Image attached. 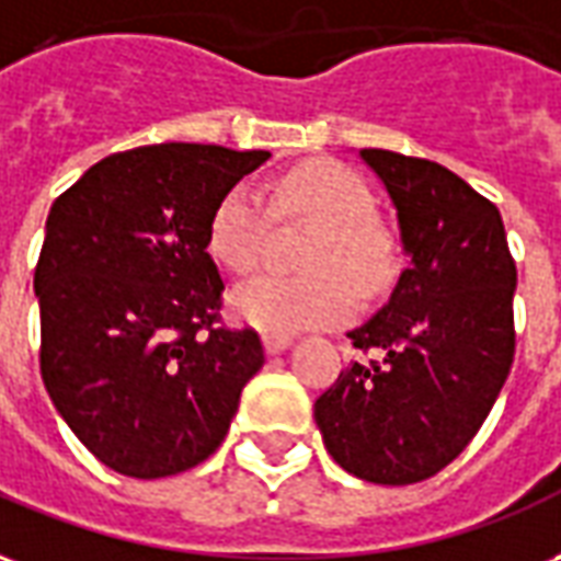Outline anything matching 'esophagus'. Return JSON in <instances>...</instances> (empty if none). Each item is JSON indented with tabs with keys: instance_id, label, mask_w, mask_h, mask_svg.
<instances>
[{
	"instance_id": "1",
	"label": "esophagus",
	"mask_w": 561,
	"mask_h": 561,
	"mask_svg": "<svg viewBox=\"0 0 561 561\" xmlns=\"http://www.w3.org/2000/svg\"><path fill=\"white\" fill-rule=\"evenodd\" d=\"M263 343H265V353L277 355V353H284V350H289L293 337H289V334H263Z\"/></svg>"
}]
</instances>
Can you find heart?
Masks as SVG:
<instances>
[{
    "instance_id": "b5f03b06",
    "label": "heart",
    "mask_w": 561,
    "mask_h": 561,
    "mask_svg": "<svg viewBox=\"0 0 561 561\" xmlns=\"http://www.w3.org/2000/svg\"><path fill=\"white\" fill-rule=\"evenodd\" d=\"M284 215L320 224L310 239V275H260L232 289L230 308L241 322L272 334L334 325L355 310V289L374 296L394 272V241L374 218V196L350 167L308 161L280 179L275 191ZM268 208L248 182L220 196L208 227V248L232 272H251L263 256ZM356 286L353 287L352 284Z\"/></svg>"
}]
</instances>
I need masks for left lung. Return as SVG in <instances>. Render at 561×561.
Listing matches in <instances>:
<instances>
[{
    "label": "left lung",
    "mask_w": 561,
    "mask_h": 561,
    "mask_svg": "<svg viewBox=\"0 0 561 561\" xmlns=\"http://www.w3.org/2000/svg\"><path fill=\"white\" fill-rule=\"evenodd\" d=\"M358 158L386 187L410 265L353 329V362L313 403L334 463L374 484H415L451 463L493 410L514 362L517 268L499 208L443 163Z\"/></svg>",
    "instance_id": "1"
}]
</instances>
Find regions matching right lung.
<instances>
[{
    "instance_id": "right-lung-1",
    "label": "right lung",
    "mask_w": 561,
    "mask_h": 561,
    "mask_svg": "<svg viewBox=\"0 0 561 561\" xmlns=\"http://www.w3.org/2000/svg\"><path fill=\"white\" fill-rule=\"evenodd\" d=\"M268 151L161 142L89 167L47 215L35 268L41 379L118 476L167 478L218 451L260 334L220 325L208 253L220 196Z\"/></svg>"
}]
</instances>
